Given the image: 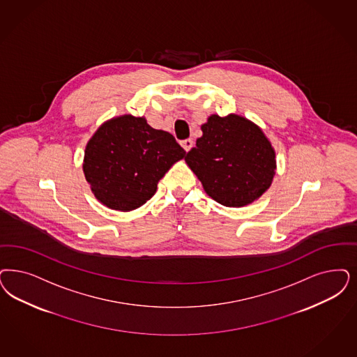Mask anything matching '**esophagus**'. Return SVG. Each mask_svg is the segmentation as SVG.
Listing matches in <instances>:
<instances>
[{"label": "esophagus", "instance_id": "1", "mask_svg": "<svg viewBox=\"0 0 357 357\" xmlns=\"http://www.w3.org/2000/svg\"><path fill=\"white\" fill-rule=\"evenodd\" d=\"M181 145H182V148L185 149V151H188L190 149L192 148L194 141H192V139H190V138H187V139L181 142Z\"/></svg>", "mask_w": 357, "mask_h": 357}]
</instances>
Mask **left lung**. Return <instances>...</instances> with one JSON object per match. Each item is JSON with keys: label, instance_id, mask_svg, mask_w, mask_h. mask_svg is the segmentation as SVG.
<instances>
[{"label": "left lung", "instance_id": "1", "mask_svg": "<svg viewBox=\"0 0 357 357\" xmlns=\"http://www.w3.org/2000/svg\"><path fill=\"white\" fill-rule=\"evenodd\" d=\"M185 162L209 197L225 207L259 199L275 174V153L257 125L237 114H212Z\"/></svg>", "mask_w": 357, "mask_h": 357}]
</instances>
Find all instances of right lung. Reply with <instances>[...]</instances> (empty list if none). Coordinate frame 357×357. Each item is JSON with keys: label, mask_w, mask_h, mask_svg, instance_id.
<instances>
[{"label": "right lung", "mask_w": 357, "mask_h": 357, "mask_svg": "<svg viewBox=\"0 0 357 357\" xmlns=\"http://www.w3.org/2000/svg\"><path fill=\"white\" fill-rule=\"evenodd\" d=\"M185 155L170 133L125 114L102 123L89 139L83 170L104 206L126 212L145 204L160 178Z\"/></svg>", "instance_id": "add662e5"}]
</instances>
